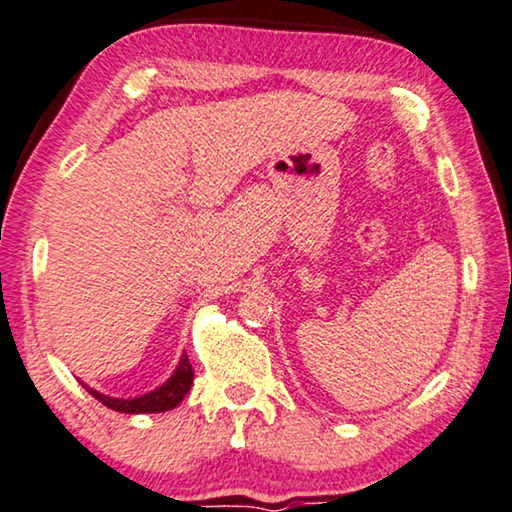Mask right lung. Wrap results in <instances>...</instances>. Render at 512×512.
<instances>
[{"label":"right lung","instance_id":"1","mask_svg":"<svg viewBox=\"0 0 512 512\" xmlns=\"http://www.w3.org/2000/svg\"><path fill=\"white\" fill-rule=\"evenodd\" d=\"M192 384H194V370H192V363H189V358L185 353L180 360V365H177L173 377H170L163 386L156 388V391L140 395V398H133V400L109 398V395H102L88 386H86V391L91 393L95 400H100L102 405L109 407V410H114V412L154 414V412H168V410H173V407L180 405L182 398L189 393V388H192Z\"/></svg>","mask_w":512,"mask_h":512}]
</instances>
